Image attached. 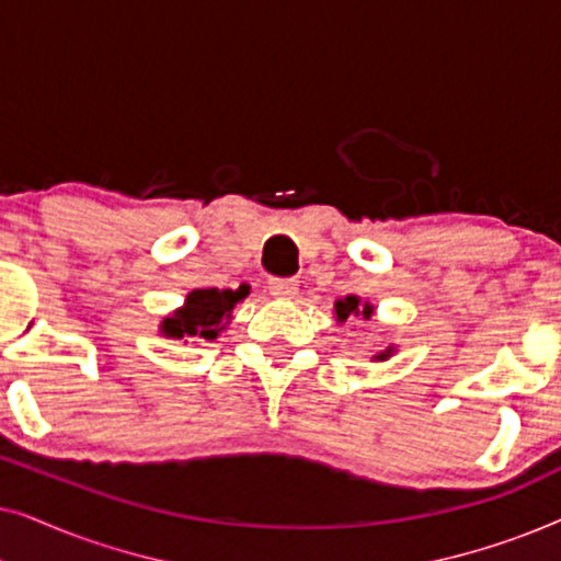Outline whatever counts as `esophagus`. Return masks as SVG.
I'll return each instance as SVG.
<instances>
[{
    "label": "esophagus",
    "mask_w": 561,
    "mask_h": 561,
    "mask_svg": "<svg viewBox=\"0 0 561 561\" xmlns=\"http://www.w3.org/2000/svg\"><path fill=\"white\" fill-rule=\"evenodd\" d=\"M267 290L278 298H290L298 290V280L296 278H271V283H267Z\"/></svg>",
    "instance_id": "34e87169"
}]
</instances>
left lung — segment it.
Returning a JSON list of instances; mask_svg holds the SVG:
<instances>
[{
  "label": "left lung",
  "instance_id": "left-lung-1",
  "mask_svg": "<svg viewBox=\"0 0 561 561\" xmlns=\"http://www.w3.org/2000/svg\"><path fill=\"white\" fill-rule=\"evenodd\" d=\"M334 311H336V321H347L350 317H357V313H363L365 319H370L373 306H370V304H363V306H359V298H357V296H347V298H342V301H336ZM388 355H390V350H388V352H382L380 359H382V357H388Z\"/></svg>",
  "mask_w": 561,
  "mask_h": 561
}]
</instances>
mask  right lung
I'll use <instances>...</instances> for the list:
<instances>
[{
	"label": "right lung",
	"mask_w": 561,
	"mask_h": 561,
	"mask_svg": "<svg viewBox=\"0 0 561 561\" xmlns=\"http://www.w3.org/2000/svg\"><path fill=\"white\" fill-rule=\"evenodd\" d=\"M250 294L248 286L237 290L219 288H196L186 298V306L171 319H163V332L173 340H217V334L225 329V321L232 317L234 304L242 301Z\"/></svg>",
	"instance_id": "right-lung-1"
}]
</instances>
